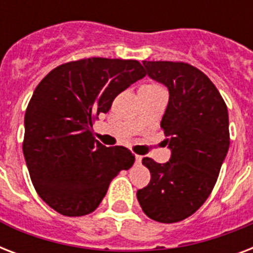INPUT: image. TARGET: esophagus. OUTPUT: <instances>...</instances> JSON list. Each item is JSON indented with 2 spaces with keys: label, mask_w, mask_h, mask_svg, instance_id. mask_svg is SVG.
<instances>
[{
  "label": "esophagus",
  "mask_w": 253,
  "mask_h": 253,
  "mask_svg": "<svg viewBox=\"0 0 253 253\" xmlns=\"http://www.w3.org/2000/svg\"><path fill=\"white\" fill-rule=\"evenodd\" d=\"M135 162H136V164H140V163H142V156L135 155Z\"/></svg>",
  "instance_id": "obj_1"
}]
</instances>
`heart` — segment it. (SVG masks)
I'll return each instance as SVG.
<instances>
[{
	"label": "heart",
	"mask_w": 253,
	"mask_h": 253,
	"mask_svg": "<svg viewBox=\"0 0 253 253\" xmlns=\"http://www.w3.org/2000/svg\"><path fill=\"white\" fill-rule=\"evenodd\" d=\"M142 87H147V89H160V86L156 84H146V85H143Z\"/></svg>",
	"instance_id": "heart-1"
}]
</instances>
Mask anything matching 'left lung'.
I'll use <instances>...</instances> for the list:
<instances>
[{
  "label": "left lung",
  "mask_w": 253,
  "mask_h": 253,
  "mask_svg": "<svg viewBox=\"0 0 253 253\" xmlns=\"http://www.w3.org/2000/svg\"><path fill=\"white\" fill-rule=\"evenodd\" d=\"M148 77L168 87L162 127L170 150L169 162L143 159L151 181L136 193L151 219L174 223L204 205L219 174L228 147V111L205 73L185 63L143 61Z\"/></svg>",
  "instance_id": "obj_1"
}]
</instances>
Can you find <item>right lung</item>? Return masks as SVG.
<instances>
[{
    "instance_id": "obj_1",
    "label": "right lung",
    "mask_w": 253,
    "mask_h": 253,
    "mask_svg": "<svg viewBox=\"0 0 253 253\" xmlns=\"http://www.w3.org/2000/svg\"><path fill=\"white\" fill-rule=\"evenodd\" d=\"M146 76L136 60L93 57L52 69L34 90L25 115L23 155L39 197L63 215L94 211L111 180L132 167L125 147L93 138V119Z\"/></svg>"
}]
</instances>
